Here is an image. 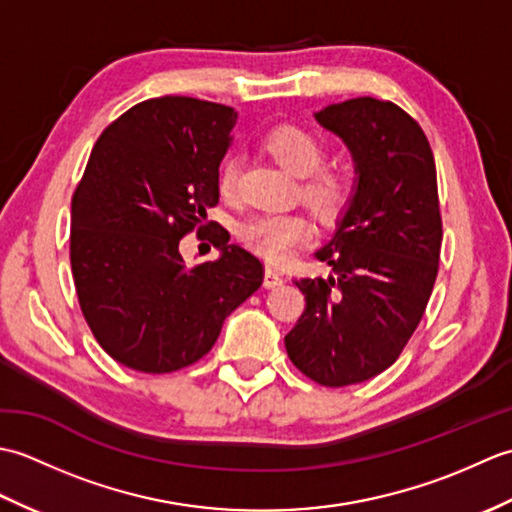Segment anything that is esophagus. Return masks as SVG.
<instances>
[{
    "label": "esophagus",
    "mask_w": 512,
    "mask_h": 512,
    "mask_svg": "<svg viewBox=\"0 0 512 512\" xmlns=\"http://www.w3.org/2000/svg\"><path fill=\"white\" fill-rule=\"evenodd\" d=\"M281 284H284V277H281L279 270L273 268V266H268L266 268V275H264V286L266 288H277Z\"/></svg>",
    "instance_id": "esophagus-1"
}]
</instances>
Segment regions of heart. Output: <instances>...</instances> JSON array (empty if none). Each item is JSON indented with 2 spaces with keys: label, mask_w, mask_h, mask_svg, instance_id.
<instances>
[{
  "label": "heart",
  "mask_w": 512,
  "mask_h": 512,
  "mask_svg": "<svg viewBox=\"0 0 512 512\" xmlns=\"http://www.w3.org/2000/svg\"><path fill=\"white\" fill-rule=\"evenodd\" d=\"M262 147L281 167L301 178V198L323 224L341 222L352 209L358 193V180L352 167L323 165L328 143L321 134L303 125L286 123L268 129ZM239 162L226 156L217 171V189L231 198L237 189ZM244 242L273 262H286L297 246L308 242L312 224L301 213H264L239 228Z\"/></svg>",
  "instance_id": "1"
}]
</instances>
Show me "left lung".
<instances>
[{"mask_svg":"<svg viewBox=\"0 0 512 512\" xmlns=\"http://www.w3.org/2000/svg\"><path fill=\"white\" fill-rule=\"evenodd\" d=\"M317 121L350 147L358 193L317 250L334 277L295 281L306 308L286 352L314 383L345 387L394 365L427 310L442 246L438 176L422 127L396 103L361 96Z\"/></svg>","mask_w":512,"mask_h":512,"instance_id":"left-lung-1","label":"left lung"}]
</instances>
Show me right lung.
Here are the masks:
<instances>
[{"mask_svg":"<svg viewBox=\"0 0 512 512\" xmlns=\"http://www.w3.org/2000/svg\"><path fill=\"white\" fill-rule=\"evenodd\" d=\"M237 123L233 107L160 96L103 129L72 195L70 264L94 339L136 372L169 374L209 354L224 319L264 281V264L206 237L222 255L189 268L180 239L220 202L217 171Z\"/></svg>","mask_w":512,"mask_h":512,"instance_id":"obj_1","label":"right lung"}]
</instances>
